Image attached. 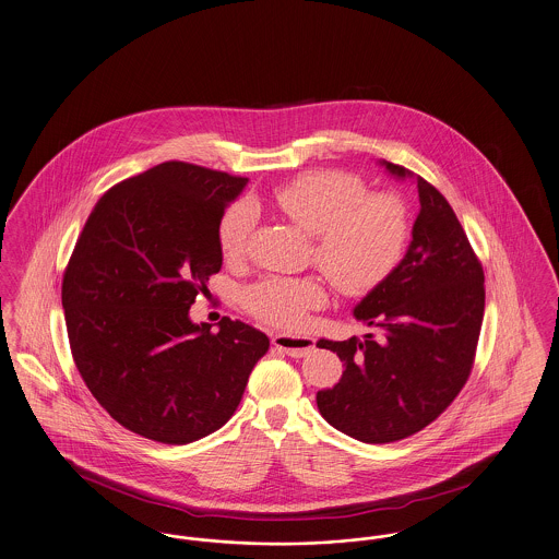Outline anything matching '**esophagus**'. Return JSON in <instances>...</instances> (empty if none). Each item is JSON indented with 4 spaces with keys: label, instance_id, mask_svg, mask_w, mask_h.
Returning <instances> with one entry per match:
<instances>
[{
    "label": "esophagus",
    "instance_id": "obj_1",
    "mask_svg": "<svg viewBox=\"0 0 559 559\" xmlns=\"http://www.w3.org/2000/svg\"><path fill=\"white\" fill-rule=\"evenodd\" d=\"M273 347L280 352L290 355V357H305L313 352V341L302 338V336H290V334H275L273 336Z\"/></svg>",
    "mask_w": 559,
    "mask_h": 559
}]
</instances>
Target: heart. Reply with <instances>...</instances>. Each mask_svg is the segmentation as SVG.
<instances>
[{
	"label": "heart",
	"instance_id": "b5f03b06",
	"mask_svg": "<svg viewBox=\"0 0 559 559\" xmlns=\"http://www.w3.org/2000/svg\"><path fill=\"white\" fill-rule=\"evenodd\" d=\"M266 204L313 237V261L330 284L343 294L370 293L397 266L406 239L408 214L391 193H368L361 178L338 170H318L273 187ZM252 207H229L218 227L225 261L243 257L252 231ZM243 307L261 322L300 328L325 302L316 277L271 275L241 296Z\"/></svg>",
	"mask_w": 559,
	"mask_h": 559
}]
</instances>
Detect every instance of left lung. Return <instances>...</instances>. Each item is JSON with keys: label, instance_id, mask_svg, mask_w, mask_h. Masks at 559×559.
<instances>
[{"label": "left lung", "instance_id": "obj_1", "mask_svg": "<svg viewBox=\"0 0 559 559\" xmlns=\"http://www.w3.org/2000/svg\"><path fill=\"white\" fill-rule=\"evenodd\" d=\"M381 164L416 182L411 246L353 311L372 332L318 341L345 366L341 381L318 391V408L334 429L366 443L404 440L454 402L469 379L486 300L484 269L445 198L404 166Z\"/></svg>", "mask_w": 559, "mask_h": 559}]
</instances>
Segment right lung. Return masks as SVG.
Here are the masks:
<instances>
[{
  "instance_id": "1",
  "label": "right lung",
  "mask_w": 559,
  "mask_h": 559,
  "mask_svg": "<svg viewBox=\"0 0 559 559\" xmlns=\"http://www.w3.org/2000/svg\"><path fill=\"white\" fill-rule=\"evenodd\" d=\"M248 178L164 162L111 187L62 275L73 361L132 433L182 445L221 429L269 349L261 330L189 309L223 265L218 227Z\"/></svg>"
}]
</instances>
